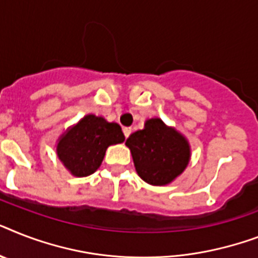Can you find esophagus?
<instances>
[{
	"mask_svg": "<svg viewBox=\"0 0 258 258\" xmlns=\"http://www.w3.org/2000/svg\"><path fill=\"white\" fill-rule=\"evenodd\" d=\"M123 133H124L125 138H128L130 134H131V128H130V127H124V128H123Z\"/></svg>",
	"mask_w": 258,
	"mask_h": 258,
	"instance_id": "34e87169",
	"label": "esophagus"
}]
</instances>
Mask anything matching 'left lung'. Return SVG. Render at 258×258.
Here are the masks:
<instances>
[{
    "label": "left lung",
    "instance_id": "obj_1",
    "mask_svg": "<svg viewBox=\"0 0 258 258\" xmlns=\"http://www.w3.org/2000/svg\"><path fill=\"white\" fill-rule=\"evenodd\" d=\"M125 146L131 151L138 175L151 185L171 184L189 164L188 139L160 118L147 119L144 128L131 134Z\"/></svg>",
    "mask_w": 258,
    "mask_h": 258
}]
</instances>
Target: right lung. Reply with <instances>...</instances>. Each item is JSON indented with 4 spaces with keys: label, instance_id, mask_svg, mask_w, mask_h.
I'll return each instance as SVG.
<instances>
[{
    "label": "right lung",
    "instance_id": "add662e5",
    "mask_svg": "<svg viewBox=\"0 0 258 258\" xmlns=\"http://www.w3.org/2000/svg\"><path fill=\"white\" fill-rule=\"evenodd\" d=\"M123 142L118 123L89 114L58 138L56 156L73 176L86 177L99 168L110 146Z\"/></svg>",
    "mask_w": 258,
    "mask_h": 258
}]
</instances>
